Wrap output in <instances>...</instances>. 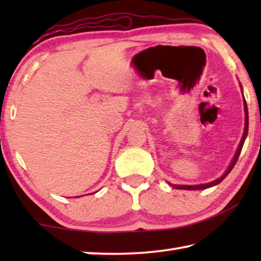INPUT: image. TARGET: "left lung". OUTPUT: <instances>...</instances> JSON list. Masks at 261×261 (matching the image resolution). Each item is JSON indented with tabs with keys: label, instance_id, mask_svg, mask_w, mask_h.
Segmentation results:
<instances>
[{
	"label": "left lung",
	"instance_id": "left-lung-1",
	"mask_svg": "<svg viewBox=\"0 0 261 261\" xmlns=\"http://www.w3.org/2000/svg\"><path fill=\"white\" fill-rule=\"evenodd\" d=\"M244 110H245V127H244V134H243V137H242L241 143H240V146H238V148H237L235 156H233L232 161H231V163H230V166L228 167V169L226 170V173H224L222 176H221L220 178L215 179V180H213V182H211V183L199 184V185H175V184L171 185V184H170L171 187L175 188V189H179V190H202V189H207V188L214 187V185L221 183L224 178H226V176H227L229 173H230L231 169L233 168V166L236 165V162H237V160H238V156H240L241 151H242V147H243V145H244V141H245V138H246V136H247V130H249V114H247V106H246L245 100H244Z\"/></svg>",
	"mask_w": 261,
	"mask_h": 261
}]
</instances>
